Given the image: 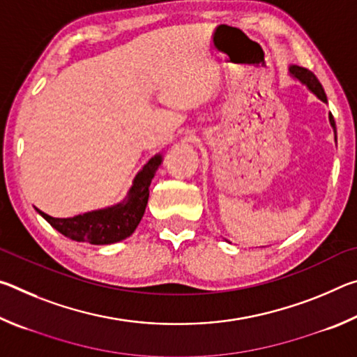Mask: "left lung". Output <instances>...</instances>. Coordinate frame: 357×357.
Returning <instances> with one entry per match:
<instances>
[{
	"label": "left lung",
	"instance_id": "8db88e82",
	"mask_svg": "<svg viewBox=\"0 0 357 357\" xmlns=\"http://www.w3.org/2000/svg\"><path fill=\"white\" fill-rule=\"evenodd\" d=\"M289 74H291L294 78H298L299 82L307 84L310 91L313 94H317L318 99H321L323 102H328V99H326V94H324V89L321 86V83L318 82V78L315 77V74H313L312 70L305 69V68H301V66L293 64V66H289ZM329 121H331V126H332V128H334V132H335V121H334V116H332V114H329ZM335 142H337V137H335Z\"/></svg>",
	"mask_w": 357,
	"mask_h": 357
}]
</instances>
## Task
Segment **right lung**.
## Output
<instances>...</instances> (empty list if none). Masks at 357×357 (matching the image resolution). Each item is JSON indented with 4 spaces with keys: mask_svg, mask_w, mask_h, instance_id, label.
Here are the masks:
<instances>
[{
    "mask_svg": "<svg viewBox=\"0 0 357 357\" xmlns=\"http://www.w3.org/2000/svg\"><path fill=\"white\" fill-rule=\"evenodd\" d=\"M162 164V155L157 154L144 165L134 179L126 200L112 208L91 211L68 219L52 217L40 209L36 211L50 223V225L64 234L66 238L78 243H89L94 245H105L119 243L129 238L140 223L146 209L149 198V185L157 168Z\"/></svg>",
    "mask_w": 357,
    "mask_h": 357,
    "instance_id": "1",
    "label": "right lung"
}]
</instances>
